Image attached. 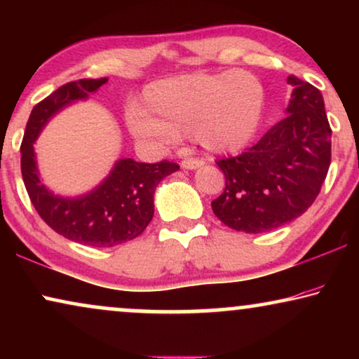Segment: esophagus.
<instances>
[{
  "instance_id": "obj_1",
  "label": "esophagus",
  "mask_w": 359,
  "mask_h": 359,
  "mask_svg": "<svg viewBox=\"0 0 359 359\" xmlns=\"http://www.w3.org/2000/svg\"><path fill=\"white\" fill-rule=\"evenodd\" d=\"M203 165H204L203 160H196V158H188L181 161V166H183L184 170H196V168H201Z\"/></svg>"
}]
</instances>
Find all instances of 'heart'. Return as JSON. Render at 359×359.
I'll use <instances>...</instances> for the list:
<instances>
[{"instance_id": "heart-1", "label": "heart", "mask_w": 359, "mask_h": 359, "mask_svg": "<svg viewBox=\"0 0 359 359\" xmlns=\"http://www.w3.org/2000/svg\"><path fill=\"white\" fill-rule=\"evenodd\" d=\"M264 90L253 73H191L150 83L129 114L132 134L175 142L191 134L209 154H233L257 134Z\"/></svg>"}]
</instances>
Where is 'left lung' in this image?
<instances>
[{"instance_id": "8db88e82", "label": "left lung", "mask_w": 359, "mask_h": 359, "mask_svg": "<svg viewBox=\"0 0 359 359\" xmlns=\"http://www.w3.org/2000/svg\"><path fill=\"white\" fill-rule=\"evenodd\" d=\"M287 83L286 116L252 149L217 161L225 189L212 210L238 232L262 233L292 222L311 208L328 173L332 129L322 93L294 75Z\"/></svg>"}]
</instances>
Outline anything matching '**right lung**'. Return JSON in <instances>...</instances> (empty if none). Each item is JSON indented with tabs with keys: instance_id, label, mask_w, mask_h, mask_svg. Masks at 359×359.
<instances>
[{
	"instance_id": "add662e5",
	"label": "right lung",
	"mask_w": 359,
	"mask_h": 359,
	"mask_svg": "<svg viewBox=\"0 0 359 359\" xmlns=\"http://www.w3.org/2000/svg\"><path fill=\"white\" fill-rule=\"evenodd\" d=\"M107 81L78 80L67 83L34 106L21 145V171L27 194L48 227L73 242L88 247H114L144 232L154 217L156 186L180 170L176 163H139L117 160L96 188L80 196L55 194L42 183L34 144L43 127L67 106L86 101Z\"/></svg>"
}]
</instances>
